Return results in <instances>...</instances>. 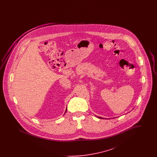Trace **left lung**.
<instances>
[{
    "label": "left lung",
    "instance_id": "8db88e82",
    "mask_svg": "<svg viewBox=\"0 0 157 157\" xmlns=\"http://www.w3.org/2000/svg\"><path fill=\"white\" fill-rule=\"evenodd\" d=\"M98 118H99L100 119H101V118H101V117H98Z\"/></svg>",
    "mask_w": 157,
    "mask_h": 157
}]
</instances>
